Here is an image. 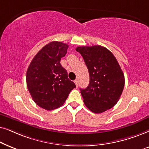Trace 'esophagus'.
I'll use <instances>...</instances> for the list:
<instances>
[{
	"instance_id": "34e87169",
	"label": "esophagus",
	"mask_w": 149,
	"mask_h": 149,
	"mask_svg": "<svg viewBox=\"0 0 149 149\" xmlns=\"http://www.w3.org/2000/svg\"><path fill=\"white\" fill-rule=\"evenodd\" d=\"M74 83H75V84H76V87H78V86L79 83H78V80H77V79H76V80H74Z\"/></svg>"
}]
</instances>
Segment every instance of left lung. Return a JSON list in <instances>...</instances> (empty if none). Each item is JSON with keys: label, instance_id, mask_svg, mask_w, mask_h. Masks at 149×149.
<instances>
[{"label": "left lung", "instance_id": "8db88e82", "mask_svg": "<svg viewBox=\"0 0 149 149\" xmlns=\"http://www.w3.org/2000/svg\"><path fill=\"white\" fill-rule=\"evenodd\" d=\"M76 49L83 57L90 76L88 86L80 88L85 106L97 114L112 108L125 86L124 74L117 60L101 45L80 46Z\"/></svg>", "mask_w": 149, "mask_h": 149}]
</instances>
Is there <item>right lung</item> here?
<instances>
[{"label": "right lung", "instance_id": "right-lung-1", "mask_svg": "<svg viewBox=\"0 0 149 149\" xmlns=\"http://www.w3.org/2000/svg\"><path fill=\"white\" fill-rule=\"evenodd\" d=\"M69 45L52 41L42 47L30 63L26 84L35 104L47 110L63 106L76 84L69 80L67 70L61 65Z\"/></svg>", "mask_w": 149, "mask_h": 149}]
</instances>
